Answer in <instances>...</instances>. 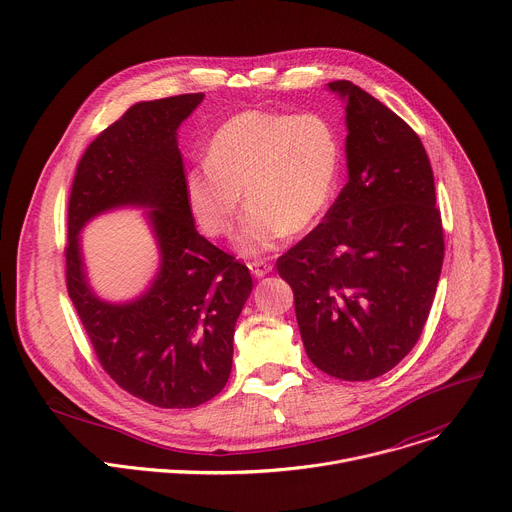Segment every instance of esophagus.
<instances>
[{
  "label": "esophagus",
  "mask_w": 512,
  "mask_h": 512,
  "mask_svg": "<svg viewBox=\"0 0 512 512\" xmlns=\"http://www.w3.org/2000/svg\"><path fill=\"white\" fill-rule=\"evenodd\" d=\"M248 268H250V272L256 276V278H264V276H268L270 272H272V264L270 262H266V260H254V262H250L248 264Z\"/></svg>",
  "instance_id": "esophagus-1"
}]
</instances>
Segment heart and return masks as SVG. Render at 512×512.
Instances as JSON below:
<instances>
[{"mask_svg": "<svg viewBox=\"0 0 512 512\" xmlns=\"http://www.w3.org/2000/svg\"><path fill=\"white\" fill-rule=\"evenodd\" d=\"M340 162L338 134L322 116L248 110L214 132L206 162L184 176V196L202 232L222 238L234 230L244 190L250 206L236 246L258 256L324 214Z\"/></svg>", "mask_w": 512, "mask_h": 512, "instance_id": "heart-1", "label": "heart"}]
</instances>
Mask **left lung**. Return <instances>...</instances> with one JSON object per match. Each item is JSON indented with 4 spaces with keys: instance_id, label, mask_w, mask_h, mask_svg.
Returning a JSON list of instances; mask_svg holds the SVG:
<instances>
[{
    "instance_id": "1",
    "label": "left lung",
    "mask_w": 512,
    "mask_h": 512,
    "mask_svg": "<svg viewBox=\"0 0 512 512\" xmlns=\"http://www.w3.org/2000/svg\"><path fill=\"white\" fill-rule=\"evenodd\" d=\"M344 102L348 182L304 240L278 260L308 358L340 380H372L416 344L440 278L444 240L420 138L352 82Z\"/></svg>"
}]
</instances>
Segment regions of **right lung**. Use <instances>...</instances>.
<instances>
[{
    "instance_id": "add662e5",
    "label": "right lung",
    "mask_w": 512,
    "mask_h": 512,
    "mask_svg": "<svg viewBox=\"0 0 512 512\" xmlns=\"http://www.w3.org/2000/svg\"><path fill=\"white\" fill-rule=\"evenodd\" d=\"M204 94L134 104L82 156L68 206V294L104 370L160 408H194L228 382L234 326L252 276L198 234L184 196L178 128ZM148 209L161 264L136 299L112 303L89 284L81 230L102 213Z\"/></svg>"
}]
</instances>
